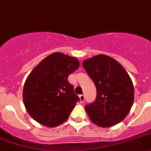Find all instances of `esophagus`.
Segmentation results:
<instances>
[{"mask_svg":"<svg viewBox=\"0 0 151 151\" xmlns=\"http://www.w3.org/2000/svg\"><path fill=\"white\" fill-rule=\"evenodd\" d=\"M79 99H80V102L83 103L84 101V95H80L79 96Z\"/></svg>","mask_w":151,"mask_h":151,"instance_id":"obj_1","label":"esophagus"}]
</instances>
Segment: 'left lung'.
I'll return each mask as SVG.
<instances>
[{
  "mask_svg": "<svg viewBox=\"0 0 151 151\" xmlns=\"http://www.w3.org/2000/svg\"><path fill=\"white\" fill-rule=\"evenodd\" d=\"M83 67L97 91L94 102L85 106L90 120L103 127L121 122L134 100L133 82L126 70L116 60L105 55L85 60Z\"/></svg>",
  "mask_w": 151,
  "mask_h": 151,
  "instance_id": "obj_1",
  "label": "left lung"
}]
</instances>
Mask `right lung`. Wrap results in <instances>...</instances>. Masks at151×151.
<instances>
[{
	"label": "right lung",
	"mask_w": 151,
	"mask_h": 151,
	"mask_svg": "<svg viewBox=\"0 0 151 151\" xmlns=\"http://www.w3.org/2000/svg\"><path fill=\"white\" fill-rule=\"evenodd\" d=\"M78 67L76 58L54 52L32 70L24 84L23 100L33 119L53 127L68 119L79 97L67 78Z\"/></svg>",
	"instance_id": "1"
}]
</instances>
